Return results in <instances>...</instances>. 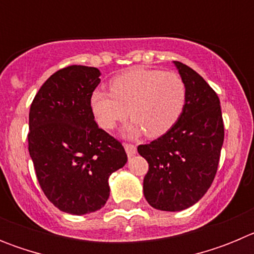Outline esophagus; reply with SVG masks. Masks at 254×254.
I'll list each match as a JSON object with an SVG mask.
<instances>
[{
  "mask_svg": "<svg viewBox=\"0 0 254 254\" xmlns=\"http://www.w3.org/2000/svg\"><path fill=\"white\" fill-rule=\"evenodd\" d=\"M123 145H125L126 152H127V155H128V158L133 156V155L136 154V152H137V149H136V146H134L133 143L125 142V143H123Z\"/></svg>",
  "mask_w": 254,
  "mask_h": 254,
  "instance_id": "34e87169",
  "label": "esophagus"
}]
</instances>
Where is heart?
Returning a JSON list of instances; mask_svg holds the SVG:
<instances>
[{"label":"heart","mask_w":254,"mask_h":254,"mask_svg":"<svg viewBox=\"0 0 254 254\" xmlns=\"http://www.w3.org/2000/svg\"><path fill=\"white\" fill-rule=\"evenodd\" d=\"M111 93L95 90L90 107L103 129H113L128 117L133 123L126 133L137 136L145 132L149 137L167 133L179 120L187 100L183 78L173 71L133 68L116 76L109 82Z\"/></svg>","instance_id":"obj_1"}]
</instances>
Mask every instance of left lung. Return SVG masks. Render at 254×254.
I'll return each mask as SVG.
<instances>
[{
  "instance_id": "left-lung-1",
  "label": "left lung",
  "mask_w": 254,
  "mask_h": 254,
  "mask_svg": "<svg viewBox=\"0 0 254 254\" xmlns=\"http://www.w3.org/2000/svg\"><path fill=\"white\" fill-rule=\"evenodd\" d=\"M187 87V100L172 128L138 154L149 163L143 194L150 206L182 211L205 196L216 176L224 142L221 107L214 89L188 67L174 61Z\"/></svg>"
}]
</instances>
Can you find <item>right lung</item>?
Returning a JSON list of instances; mask_svg holds the SVG:
<instances>
[{
    "mask_svg": "<svg viewBox=\"0 0 254 254\" xmlns=\"http://www.w3.org/2000/svg\"><path fill=\"white\" fill-rule=\"evenodd\" d=\"M95 67L58 69L42 85L29 112V154L38 182L56 207L72 215L99 210L108 179L127 163L120 141L94 121L90 96L100 82Z\"/></svg>",
    "mask_w": 254,
    "mask_h": 254,
    "instance_id": "obj_1",
    "label": "right lung"
}]
</instances>
